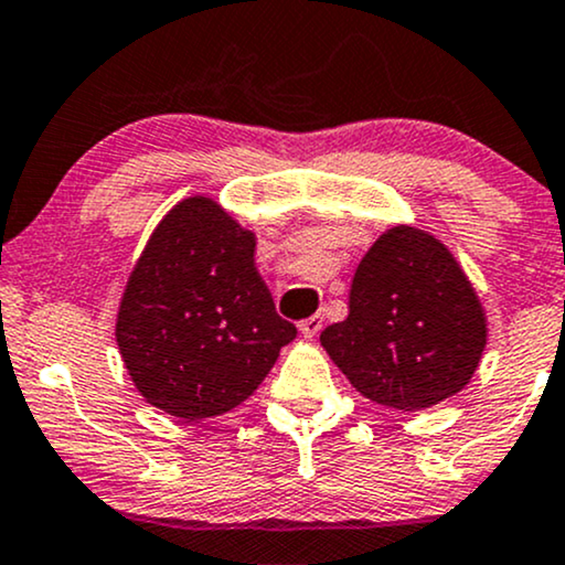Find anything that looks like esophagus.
Returning a JSON list of instances; mask_svg holds the SVG:
<instances>
[{
	"instance_id": "obj_1",
	"label": "esophagus",
	"mask_w": 565,
	"mask_h": 565,
	"mask_svg": "<svg viewBox=\"0 0 565 565\" xmlns=\"http://www.w3.org/2000/svg\"><path fill=\"white\" fill-rule=\"evenodd\" d=\"M321 329H323V316H310L305 318V321H300V334L305 339H312Z\"/></svg>"
}]
</instances>
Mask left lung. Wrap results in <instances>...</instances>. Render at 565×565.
Here are the masks:
<instances>
[{
    "instance_id": "obj_1",
    "label": "left lung",
    "mask_w": 565,
    "mask_h": 565,
    "mask_svg": "<svg viewBox=\"0 0 565 565\" xmlns=\"http://www.w3.org/2000/svg\"><path fill=\"white\" fill-rule=\"evenodd\" d=\"M321 344L371 403L426 411L458 394L479 369L487 316L450 249L426 231H384L360 260L350 316Z\"/></svg>"
}]
</instances>
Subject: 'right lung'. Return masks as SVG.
Here are the masks:
<instances>
[{"label":"right lung","mask_w":565,"mask_h":565,"mask_svg":"<svg viewBox=\"0 0 565 565\" xmlns=\"http://www.w3.org/2000/svg\"><path fill=\"white\" fill-rule=\"evenodd\" d=\"M295 337L255 268V234L210 196L158 223L115 323L136 390L181 420L242 405Z\"/></svg>","instance_id":"right-lung-1"}]
</instances>
